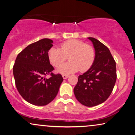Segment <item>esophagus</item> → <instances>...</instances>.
<instances>
[{
  "mask_svg": "<svg viewBox=\"0 0 135 135\" xmlns=\"http://www.w3.org/2000/svg\"><path fill=\"white\" fill-rule=\"evenodd\" d=\"M62 77H63L64 79H67V78L69 77V76L67 75V74H62Z\"/></svg>",
  "mask_w": 135,
  "mask_h": 135,
  "instance_id": "esophagus-1",
  "label": "esophagus"
}]
</instances>
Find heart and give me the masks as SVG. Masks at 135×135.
Returning a JSON list of instances; mask_svg holds the SVG:
<instances>
[{"label":"heart","instance_id":"obj_1","mask_svg":"<svg viewBox=\"0 0 135 135\" xmlns=\"http://www.w3.org/2000/svg\"><path fill=\"white\" fill-rule=\"evenodd\" d=\"M49 61L55 67L62 65L67 60L69 62L58 69L62 73H71L80 70H89L94 63L95 51L91 45L79 40H68L61 45L60 48H51L48 52Z\"/></svg>","mask_w":135,"mask_h":135}]
</instances>
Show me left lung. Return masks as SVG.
<instances>
[{
    "instance_id": "left-lung-1",
    "label": "left lung",
    "mask_w": 135,
    "mask_h": 135,
    "mask_svg": "<svg viewBox=\"0 0 135 135\" xmlns=\"http://www.w3.org/2000/svg\"><path fill=\"white\" fill-rule=\"evenodd\" d=\"M95 49V59L91 67L78 77L74 88L76 98L82 105L93 107L108 99L116 78V62L108 48L93 37H88Z\"/></svg>"
}]
</instances>
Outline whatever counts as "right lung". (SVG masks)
Wrapping results in <instances>:
<instances>
[{"label":"right lung","instance_id":"add662e5","mask_svg":"<svg viewBox=\"0 0 135 135\" xmlns=\"http://www.w3.org/2000/svg\"><path fill=\"white\" fill-rule=\"evenodd\" d=\"M53 41L42 39L27 46L18 54L14 64L16 88L26 101L35 105H45L57 95L63 81L61 74H54L48 52ZM49 74L50 78L45 76Z\"/></svg>","mask_w":135,"mask_h":135}]
</instances>
